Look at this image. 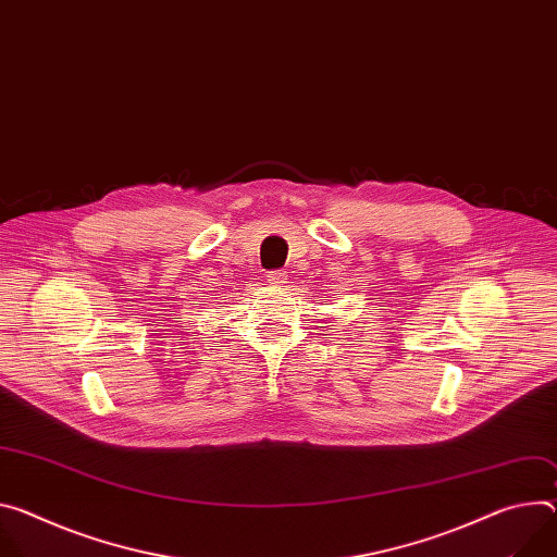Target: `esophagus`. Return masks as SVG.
Returning a JSON list of instances; mask_svg holds the SVG:
<instances>
[{
    "instance_id": "esophagus-1",
    "label": "esophagus",
    "mask_w": 557,
    "mask_h": 557,
    "mask_svg": "<svg viewBox=\"0 0 557 557\" xmlns=\"http://www.w3.org/2000/svg\"><path fill=\"white\" fill-rule=\"evenodd\" d=\"M269 284H273V286H282V284H286V271H269Z\"/></svg>"
}]
</instances>
